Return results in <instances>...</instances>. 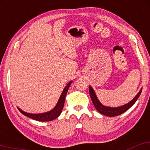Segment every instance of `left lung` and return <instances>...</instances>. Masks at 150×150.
<instances>
[{"label":"left lung","instance_id":"1","mask_svg":"<svg viewBox=\"0 0 150 150\" xmlns=\"http://www.w3.org/2000/svg\"><path fill=\"white\" fill-rule=\"evenodd\" d=\"M89 95H90L91 99H92L93 104L95 107V108L96 109V110L98 112H100V114H103L105 116H109V117H112V116H116L120 115L124 112H125L126 111L129 110L131 107L135 103L136 101L137 100V99L139 98V97L141 94L142 92V89L139 91V92L138 93L134 98L128 103L124 105L118 107V108H111V107H107L104 106L98 100V98H97L96 93H95L94 90L91 86H89Z\"/></svg>","mask_w":150,"mask_h":150}]
</instances>
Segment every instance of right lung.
<instances>
[{"mask_svg": "<svg viewBox=\"0 0 150 150\" xmlns=\"http://www.w3.org/2000/svg\"><path fill=\"white\" fill-rule=\"evenodd\" d=\"M72 83V81H70L68 84L66 85V87L64 88L63 92L60 96L59 100H58L57 104L55 106L53 110L49 111V112H45V113H42V114H30L28 113V112H25L22 110H21L20 108H18V110L22 113L23 115L28 116L29 118H32V119L38 120V121H42V122H45V121H51V120L56 119V118H58L60 116V114H61L62 110H63L64 103H65V99L66 94H67L69 87L70 86V85Z\"/></svg>", "mask_w": 150, "mask_h": 150, "instance_id": "1", "label": "right lung"}]
</instances>
